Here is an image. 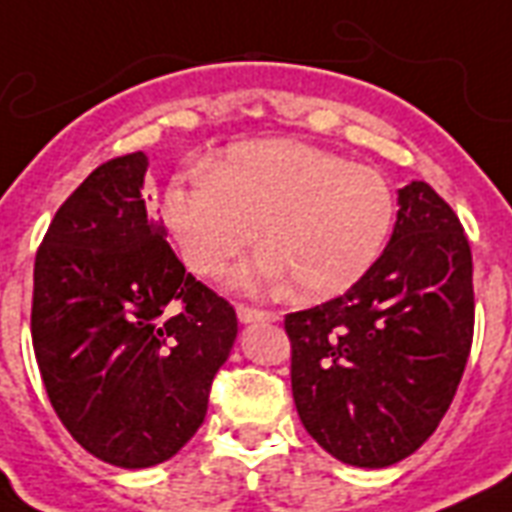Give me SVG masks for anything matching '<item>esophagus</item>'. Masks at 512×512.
<instances>
[{
	"label": "esophagus",
	"mask_w": 512,
	"mask_h": 512,
	"mask_svg": "<svg viewBox=\"0 0 512 512\" xmlns=\"http://www.w3.org/2000/svg\"><path fill=\"white\" fill-rule=\"evenodd\" d=\"M236 313H239V321L244 324H252V321H276L279 316L273 311H263V308H255V305H247V303H239L236 305Z\"/></svg>",
	"instance_id": "obj_1"
}]
</instances>
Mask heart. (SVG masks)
Masks as SVG:
<instances>
[{
    "label": "heart",
    "mask_w": 512,
    "mask_h": 512,
    "mask_svg": "<svg viewBox=\"0 0 512 512\" xmlns=\"http://www.w3.org/2000/svg\"><path fill=\"white\" fill-rule=\"evenodd\" d=\"M164 220L183 260L217 276L255 241L265 247L239 271L241 284L292 279L303 300L350 289L388 244L396 196L388 177L300 140L231 146L209 170L175 175Z\"/></svg>",
    "instance_id": "obj_1"
}]
</instances>
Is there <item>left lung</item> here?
I'll use <instances>...</instances> for the list:
<instances>
[{"label": "left lung", "instance_id": "left-lung-1", "mask_svg": "<svg viewBox=\"0 0 512 512\" xmlns=\"http://www.w3.org/2000/svg\"><path fill=\"white\" fill-rule=\"evenodd\" d=\"M398 204L377 263L345 295L284 319L297 414L356 468L396 465L433 436L473 345V255L460 217L422 180L404 185Z\"/></svg>", "mask_w": 512, "mask_h": 512}]
</instances>
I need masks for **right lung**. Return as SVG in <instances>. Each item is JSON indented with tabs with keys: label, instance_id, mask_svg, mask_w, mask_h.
Masks as SVG:
<instances>
[{
	"label": "right lung",
	"instance_id": "right-lung-1",
	"mask_svg": "<svg viewBox=\"0 0 512 512\" xmlns=\"http://www.w3.org/2000/svg\"><path fill=\"white\" fill-rule=\"evenodd\" d=\"M143 151L108 159L36 249L31 340L50 404L79 446L116 468L170 460L207 414L236 311L185 273L143 199Z\"/></svg>",
	"mask_w": 512,
	"mask_h": 512
}]
</instances>
